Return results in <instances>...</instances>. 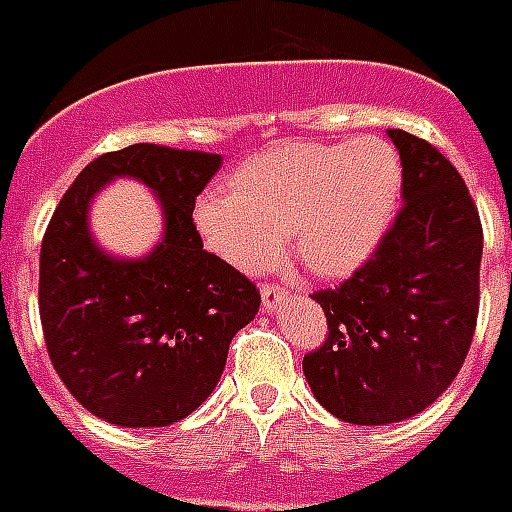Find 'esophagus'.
I'll return each instance as SVG.
<instances>
[{"label":"esophagus","instance_id":"34e87169","mask_svg":"<svg viewBox=\"0 0 512 512\" xmlns=\"http://www.w3.org/2000/svg\"><path fill=\"white\" fill-rule=\"evenodd\" d=\"M282 301H285V293H282L276 285H266L263 290H260V304H263L266 312H276Z\"/></svg>","mask_w":512,"mask_h":512}]
</instances>
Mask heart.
Here are the masks:
<instances>
[{"instance_id": "obj_1", "label": "heart", "mask_w": 512, "mask_h": 512, "mask_svg": "<svg viewBox=\"0 0 512 512\" xmlns=\"http://www.w3.org/2000/svg\"><path fill=\"white\" fill-rule=\"evenodd\" d=\"M404 165L377 135L344 143H285L236 170L233 189H206L195 200V227L206 246L238 271L274 263L287 230L309 271L350 276L374 255L399 206Z\"/></svg>"}]
</instances>
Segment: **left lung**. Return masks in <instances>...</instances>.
<instances>
[{"mask_svg":"<svg viewBox=\"0 0 512 512\" xmlns=\"http://www.w3.org/2000/svg\"><path fill=\"white\" fill-rule=\"evenodd\" d=\"M388 138L404 165V206L369 263L314 293L328 339L304 358L314 399L355 426L399 423L434 404L478 323L483 227L467 184L426 140Z\"/></svg>","mask_w":512,"mask_h":512,"instance_id":"1","label":"left lung"}]
</instances>
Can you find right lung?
<instances>
[{"label":"right lung","mask_w":512,"mask_h":512,"mask_svg":"<svg viewBox=\"0 0 512 512\" xmlns=\"http://www.w3.org/2000/svg\"><path fill=\"white\" fill-rule=\"evenodd\" d=\"M222 154L132 143L78 173L40 249V320L67 391L124 429L179 423L217 388L227 347L255 320V285L203 249L195 198ZM116 178L140 180L161 200L163 238L140 258L96 244L88 211Z\"/></svg>","instance_id":"add662e5"}]
</instances>
